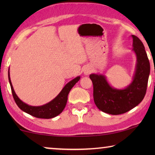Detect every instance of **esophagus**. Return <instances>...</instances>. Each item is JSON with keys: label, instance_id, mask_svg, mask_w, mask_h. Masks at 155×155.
<instances>
[{"label": "esophagus", "instance_id": "obj_1", "mask_svg": "<svg viewBox=\"0 0 155 155\" xmlns=\"http://www.w3.org/2000/svg\"><path fill=\"white\" fill-rule=\"evenodd\" d=\"M91 72V69L90 67H87L84 70V74L85 75H89Z\"/></svg>", "mask_w": 155, "mask_h": 155}]
</instances>
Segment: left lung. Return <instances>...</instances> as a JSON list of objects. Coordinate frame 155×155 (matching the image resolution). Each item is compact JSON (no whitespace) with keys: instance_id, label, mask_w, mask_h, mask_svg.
<instances>
[{"instance_id":"8db88e82","label":"left lung","mask_w":155,"mask_h":155,"mask_svg":"<svg viewBox=\"0 0 155 155\" xmlns=\"http://www.w3.org/2000/svg\"><path fill=\"white\" fill-rule=\"evenodd\" d=\"M132 38L133 51L137 61L133 81L127 87L114 88L109 85L104 75H90L94 86V103L101 111L107 114H124L137 106L145 96L150 75V62L141 41L135 35Z\"/></svg>"}]
</instances>
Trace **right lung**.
I'll list each match as a JSON object with an SVG mask.
<instances>
[{"instance_id":"add662e5","label":"right lung","mask_w":155,"mask_h":155,"mask_svg":"<svg viewBox=\"0 0 155 155\" xmlns=\"http://www.w3.org/2000/svg\"><path fill=\"white\" fill-rule=\"evenodd\" d=\"M8 78L10 86H11L13 97H14L15 103L17 104L18 107L22 111L31 115H33L34 117H38V118L50 119L57 116L63 111V110L64 109L65 105H66L68 94L71 90V89L74 87L75 84L80 80L81 77L78 76L74 79L70 81V82H68L62 89V90L60 91L58 95L53 100L50 101L49 103L44 104V105L38 107L28 105L18 98L14 90L11 79H10L9 69L8 71Z\"/></svg>"}]
</instances>
